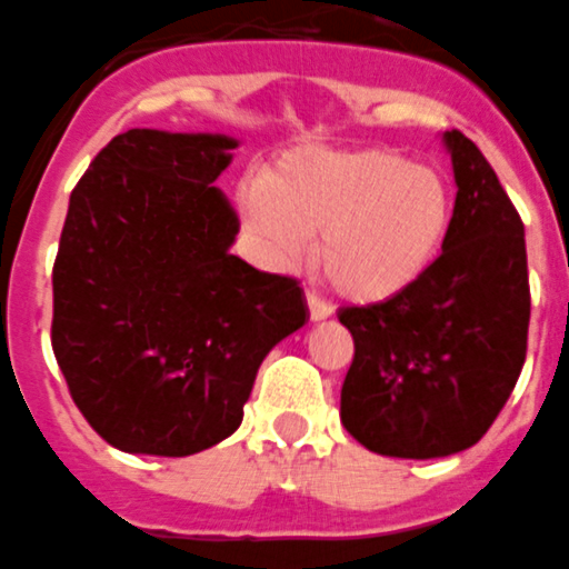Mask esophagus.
<instances>
[{"instance_id":"esophagus-1","label":"esophagus","mask_w":569,"mask_h":569,"mask_svg":"<svg viewBox=\"0 0 569 569\" xmlns=\"http://www.w3.org/2000/svg\"><path fill=\"white\" fill-rule=\"evenodd\" d=\"M306 303H309V317L311 322H320V320H329L331 315H335V309H331V303H326V300H320L317 295H306Z\"/></svg>"}]
</instances>
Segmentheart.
<instances>
[{"instance_id": "obj_1", "label": "heart", "mask_w": 569, "mask_h": 569, "mask_svg": "<svg viewBox=\"0 0 569 569\" xmlns=\"http://www.w3.org/2000/svg\"><path fill=\"white\" fill-rule=\"evenodd\" d=\"M238 201L266 263L289 269L317 234V269L357 303H380L417 283L453 227L442 172L382 147L291 150Z\"/></svg>"}]
</instances>
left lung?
Listing matches in <instances>:
<instances>
[{"mask_svg": "<svg viewBox=\"0 0 569 569\" xmlns=\"http://www.w3.org/2000/svg\"><path fill=\"white\" fill-rule=\"evenodd\" d=\"M442 144L457 181L442 254L406 291L337 315L355 337L340 419L382 457L439 459L479 442L527 355L525 223L470 138L450 130Z\"/></svg>", "mask_w": 569, "mask_h": 569, "instance_id": "left-lung-1", "label": "left lung"}]
</instances>
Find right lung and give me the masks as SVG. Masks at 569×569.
I'll return each instance as SVG.
<instances>
[{
  "label": "right lung",
  "instance_id": "add662e5",
  "mask_svg": "<svg viewBox=\"0 0 569 569\" xmlns=\"http://www.w3.org/2000/svg\"><path fill=\"white\" fill-rule=\"evenodd\" d=\"M240 141L127 130L76 183L53 266V355L93 431L189 457L238 431L266 355L306 320L297 280L232 254L212 187Z\"/></svg>",
  "mask_w": 569,
  "mask_h": 569
}]
</instances>
